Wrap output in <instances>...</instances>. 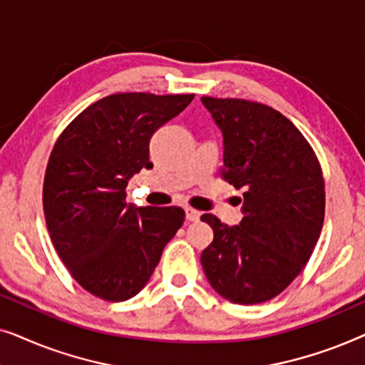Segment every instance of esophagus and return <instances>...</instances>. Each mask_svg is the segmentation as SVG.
I'll list each match as a JSON object with an SVG mask.
<instances>
[{
  "instance_id": "1",
  "label": "esophagus",
  "mask_w": 365,
  "mask_h": 365,
  "mask_svg": "<svg viewBox=\"0 0 365 365\" xmlns=\"http://www.w3.org/2000/svg\"><path fill=\"white\" fill-rule=\"evenodd\" d=\"M199 217H201V212L196 211V209H192V207H186V219H187V221L196 222V221H199Z\"/></svg>"
}]
</instances>
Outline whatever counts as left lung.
I'll list each match as a JSON object with an SVG mask.
<instances>
[{
    "label": "left lung",
    "instance_id": "obj_1",
    "mask_svg": "<svg viewBox=\"0 0 365 365\" xmlns=\"http://www.w3.org/2000/svg\"><path fill=\"white\" fill-rule=\"evenodd\" d=\"M224 138V179L242 189V221H201L214 239L204 274L234 304L271 301L299 276L321 236L326 191L319 159L302 133L266 104L202 96Z\"/></svg>",
    "mask_w": 365,
    "mask_h": 365
}]
</instances>
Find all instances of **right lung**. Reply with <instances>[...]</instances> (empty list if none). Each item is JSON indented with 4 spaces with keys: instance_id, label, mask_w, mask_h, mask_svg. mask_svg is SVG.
<instances>
[{
    "instance_id": "1",
    "label": "right lung",
    "mask_w": 365,
    "mask_h": 365,
    "mask_svg": "<svg viewBox=\"0 0 365 365\" xmlns=\"http://www.w3.org/2000/svg\"><path fill=\"white\" fill-rule=\"evenodd\" d=\"M194 94L118 93L78 114L49 156L43 184L48 232L79 286L109 302L136 296L184 222L181 207L126 202L129 179L151 169L149 141Z\"/></svg>"
}]
</instances>
